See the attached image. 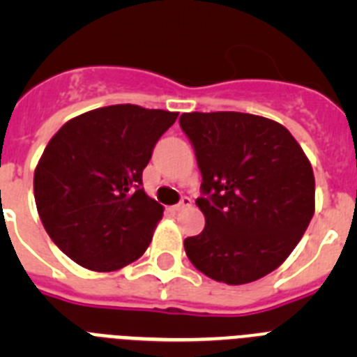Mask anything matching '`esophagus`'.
Segmentation results:
<instances>
[{
    "label": "esophagus",
    "instance_id": "esophagus-1",
    "mask_svg": "<svg viewBox=\"0 0 357 357\" xmlns=\"http://www.w3.org/2000/svg\"><path fill=\"white\" fill-rule=\"evenodd\" d=\"M193 206V202H191V198L189 197H182V200L178 202L175 206V211H182V209H189V207Z\"/></svg>",
    "mask_w": 357,
    "mask_h": 357
}]
</instances>
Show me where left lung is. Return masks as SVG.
Masks as SVG:
<instances>
[{
	"mask_svg": "<svg viewBox=\"0 0 357 357\" xmlns=\"http://www.w3.org/2000/svg\"><path fill=\"white\" fill-rule=\"evenodd\" d=\"M181 128L202 173L206 216L184 239L189 261L218 282L247 284L284 263L314 214V175L280 123L245 112H189Z\"/></svg>",
	"mask_w": 357,
	"mask_h": 357,
	"instance_id": "left-lung-1",
	"label": "left lung"
}]
</instances>
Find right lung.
Masks as SVG:
<instances>
[{
	"instance_id": "add662e5",
	"label": "right lung",
	"mask_w": 357,
	"mask_h": 357,
	"mask_svg": "<svg viewBox=\"0 0 357 357\" xmlns=\"http://www.w3.org/2000/svg\"><path fill=\"white\" fill-rule=\"evenodd\" d=\"M178 112L110 105L69 119L33 173L37 213L69 259L114 272L144 254L164 207L144 193L143 169Z\"/></svg>"
}]
</instances>
